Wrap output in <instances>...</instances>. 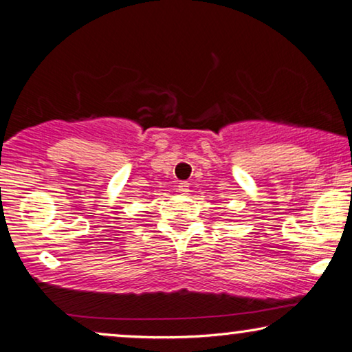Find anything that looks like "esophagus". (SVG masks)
Here are the masks:
<instances>
[{"instance_id": "34e87169", "label": "esophagus", "mask_w": 352, "mask_h": 352, "mask_svg": "<svg viewBox=\"0 0 352 352\" xmlns=\"http://www.w3.org/2000/svg\"><path fill=\"white\" fill-rule=\"evenodd\" d=\"M176 189L179 190V192H182V194H186V192H189V182H186V181H179L176 184Z\"/></svg>"}]
</instances>
